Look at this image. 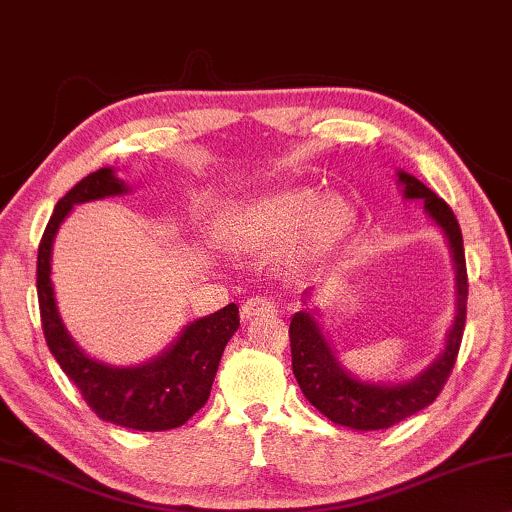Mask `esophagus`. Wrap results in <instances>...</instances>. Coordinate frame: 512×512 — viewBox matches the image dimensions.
I'll return each mask as SVG.
<instances>
[{
  "instance_id": "obj_1",
  "label": "esophagus",
  "mask_w": 512,
  "mask_h": 512,
  "mask_svg": "<svg viewBox=\"0 0 512 512\" xmlns=\"http://www.w3.org/2000/svg\"><path fill=\"white\" fill-rule=\"evenodd\" d=\"M276 311V304L269 297H250L241 304V318L243 320H253L257 315L264 313H273Z\"/></svg>"
}]
</instances>
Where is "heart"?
I'll list each match as a JSON object with an SVG mask.
<instances>
[{"label": "heart", "instance_id": "heart-1", "mask_svg": "<svg viewBox=\"0 0 512 512\" xmlns=\"http://www.w3.org/2000/svg\"><path fill=\"white\" fill-rule=\"evenodd\" d=\"M350 208L341 199H322L308 187L278 190L229 211L222 220V239L246 253H269L287 241L292 262L320 257L348 234Z\"/></svg>", "mask_w": 512, "mask_h": 512}]
</instances>
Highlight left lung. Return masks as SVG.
<instances>
[{"label":"left lung","mask_w":512,"mask_h":512,"mask_svg":"<svg viewBox=\"0 0 512 512\" xmlns=\"http://www.w3.org/2000/svg\"><path fill=\"white\" fill-rule=\"evenodd\" d=\"M403 197L422 199L424 208L436 220V225L448 236L452 259L457 271V315L452 322L445 350L431 362L420 376L399 385H376L352 378L338 364L334 350L329 348L325 334L308 311L294 313L290 322V348L292 371L304 392V397L329 417L334 424L357 431L387 429L406 417L420 413L441 394L448 383L452 366L457 362L459 345H462L466 325V299H469V276H466V257L462 229L445 201L417 181L415 176L399 171Z\"/></svg>","instance_id":"1"}]
</instances>
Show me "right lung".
<instances>
[{
  "instance_id": "right-lung-1",
  "label": "right lung",
  "mask_w": 512,
  "mask_h": 512,
  "mask_svg": "<svg viewBox=\"0 0 512 512\" xmlns=\"http://www.w3.org/2000/svg\"><path fill=\"white\" fill-rule=\"evenodd\" d=\"M127 192L113 169H99L76 183L57 201L39 243L37 292L41 327L57 364L78 387L92 413L118 427L136 431H167L185 424L208 401L220 357L239 329V306L229 304L218 313L194 320L176 343L141 366H109L90 359L64 329L50 283V253L60 222L74 204Z\"/></svg>"
}]
</instances>
